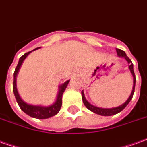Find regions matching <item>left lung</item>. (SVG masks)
Returning a JSON list of instances; mask_svg holds the SVG:
<instances>
[{
  "mask_svg": "<svg viewBox=\"0 0 147 147\" xmlns=\"http://www.w3.org/2000/svg\"><path fill=\"white\" fill-rule=\"evenodd\" d=\"M116 52L117 55H118L119 57L124 58V59L127 60V62L128 63V66H129V69L131 71V73L132 74V76H133V89H132V91H131V94L130 95V97L127 98V101L124 102V103H123L122 105L116 107H112V108H102V107H95V106L91 104L86 99V98H85L84 91H82V92H81L83 102H84V105L86 106V107L88 110H90L91 111H92V112L95 113L97 115H102V116H111V115H116L118 113L121 112L128 105V103L131 102V100L132 99V97H133V95H134V88H135V81H136V79H135V75H134V72L133 63L131 62V59L128 58V56L126 55V53H125L124 51L121 50V49H116Z\"/></svg>",
  "mask_w": 147,
  "mask_h": 147,
  "instance_id": "8db88e82",
  "label": "left lung"
}]
</instances>
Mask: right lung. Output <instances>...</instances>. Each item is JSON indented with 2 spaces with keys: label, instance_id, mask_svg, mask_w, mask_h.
<instances>
[{
  "label": "right lung",
  "instance_id": "add662e5",
  "mask_svg": "<svg viewBox=\"0 0 147 147\" xmlns=\"http://www.w3.org/2000/svg\"><path fill=\"white\" fill-rule=\"evenodd\" d=\"M40 49V47L36 48V49H33L32 51L28 52L25 54H24L23 56H21L19 59L18 64L16 66L14 74H13V90L15 98L16 99V102L18 103V105L20 107V109L23 111L25 114H27L28 115L35 118V119H49L51 117L56 115L57 113L59 112V110L61 108L62 106V96L65 89H66L67 84L69 83L70 80H67L64 82L63 84H60L59 86V91H58V95L56 97V99L55 102L49 106H41V105H32V104H28L27 102L23 101L21 98H20V95L17 91V88H16V77H17V74L20 71V68L22 63H23L24 60L27 58V56L30 54L31 52H33L35 50Z\"/></svg>",
  "mask_w": 147,
  "mask_h": 147
}]
</instances>
